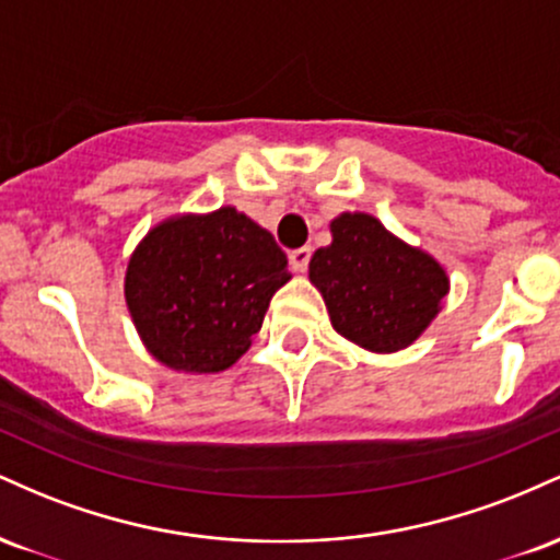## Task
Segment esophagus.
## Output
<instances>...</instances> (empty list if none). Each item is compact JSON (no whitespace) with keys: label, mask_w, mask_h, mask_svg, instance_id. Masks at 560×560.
<instances>
[{"label":"esophagus","mask_w":560,"mask_h":560,"mask_svg":"<svg viewBox=\"0 0 560 560\" xmlns=\"http://www.w3.org/2000/svg\"><path fill=\"white\" fill-rule=\"evenodd\" d=\"M313 249L311 247H298L289 253V262H292V271L294 273H305L307 271V262H311Z\"/></svg>","instance_id":"34e87169"}]
</instances>
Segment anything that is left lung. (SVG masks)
Here are the masks:
<instances>
[{
    "label": "left lung",
    "mask_w": 560,
    "mask_h": 560,
    "mask_svg": "<svg viewBox=\"0 0 560 560\" xmlns=\"http://www.w3.org/2000/svg\"><path fill=\"white\" fill-rule=\"evenodd\" d=\"M331 236L311 258V281L334 329L371 352L408 347L440 313L445 268L392 236L374 215L334 218Z\"/></svg>",
    "instance_id": "1"
}]
</instances>
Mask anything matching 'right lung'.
Returning a JSON list of instances; mask_svg holds the SVG:
<instances>
[{"label":"right lung","mask_w":560,"mask_h":560,"mask_svg":"<svg viewBox=\"0 0 560 560\" xmlns=\"http://www.w3.org/2000/svg\"><path fill=\"white\" fill-rule=\"evenodd\" d=\"M287 255L234 208L160 223L128 260L126 302L147 350L168 369L218 374L260 331Z\"/></svg>","instance_id":"1"}]
</instances>
